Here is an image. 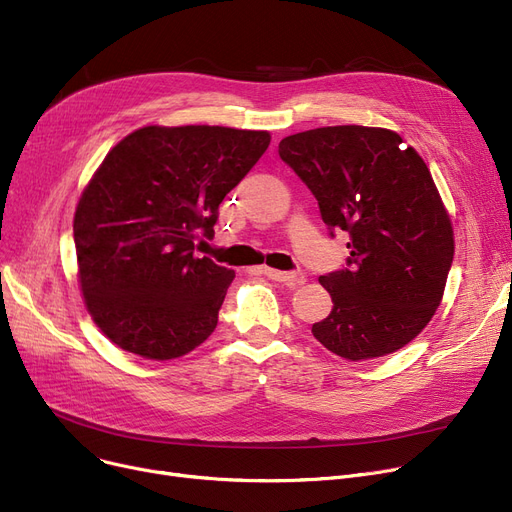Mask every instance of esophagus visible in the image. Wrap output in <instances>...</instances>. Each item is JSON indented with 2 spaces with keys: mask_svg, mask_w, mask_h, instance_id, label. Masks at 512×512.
<instances>
[{
  "mask_svg": "<svg viewBox=\"0 0 512 512\" xmlns=\"http://www.w3.org/2000/svg\"><path fill=\"white\" fill-rule=\"evenodd\" d=\"M261 274L267 276L274 282H282L288 288H299L305 284V278L301 274H292V272H280V270H272V267H261Z\"/></svg>",
  "mask_w": 512,
  "mask_h": 512,
  "instance_id": "esophagus-1",
  "label": "esophagus"
}]
</instances>
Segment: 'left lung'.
Returning a JSON list of instances; mask_svg holds the SVG:
<instances>
[{
	"mask_svg": "<svg viewBox=\"0 0 512 512\" xmlns=\"http://www.w3.org/2000/svg\"><path fill=\"white\" fill-rule=\"evenodd\" d=\"M278 153L315 195L330 234H348V267L319 278L334 307L313 336L348 361L409 344L440 307L454 255L421 155L394 130L357 124L290 134Z\"/></svg>",
	"mask_w": 512,
	"mask_h": 512,
	"instance_id": "8db88e82",
	"label": "left lung"
}]
</instances>
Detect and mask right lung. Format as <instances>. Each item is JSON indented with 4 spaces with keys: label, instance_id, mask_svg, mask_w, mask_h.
<instances>
[{
    "label": "right lung",
    "instance_id": "add662e5",
    "mask_svg": "<svg viewBox=\"0 0 512 512\" xmlns=\"http://www.w3.org/2000/svg\"><path fill=\"white\" fill-rule=\"evenodd\" d=\"M272 137L226 126H145L93 174L74 213L78 282L97 328L143 359L191 353L218 326L228 267L195 257L218 207Z\"/></svg>",
    "mask_w": 512,
    "mask_h": 512
}]
</instances>
